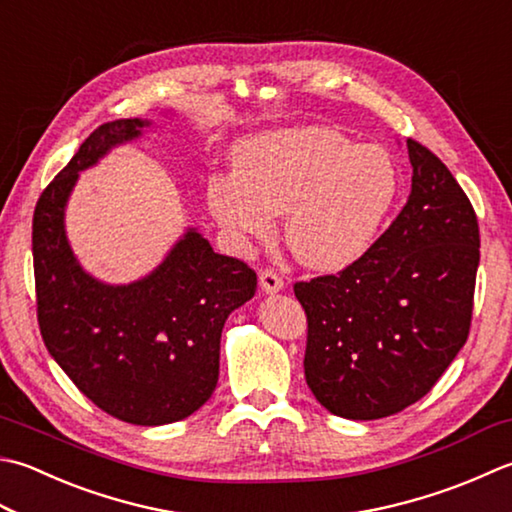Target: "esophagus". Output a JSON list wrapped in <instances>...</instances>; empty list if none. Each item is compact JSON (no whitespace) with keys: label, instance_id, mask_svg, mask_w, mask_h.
Segmentation results:
<instances>
[{"label":"esophagus","instance_id":"esophagus-1","mask_svg":"<svg viewBox=\"0 0 512 512\" xmlns=\"http://www.w3.org/2000/svg\"><path fill=\"white\" fill-rule=\"evenodd\" d=\"M259 286H262L266 295H273L284 288V282H282V277L273 273V270H262V273H259Z\"/></svg>","mask_w":512,"mask_h":512}]
</instances>
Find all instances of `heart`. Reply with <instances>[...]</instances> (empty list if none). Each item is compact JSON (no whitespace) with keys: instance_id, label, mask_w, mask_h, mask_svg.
<instances>
[{"instance_id":"heart-1","label":"heart","mask_w":512,"mask_h":512,"mask_svg":"<svg viewBox=\"0 0 512 512\" xmlns=\"http://www.w3.org/2000/svg\"><path fill=\"white\" fill-rule=\"evenodd\" d=\"M233 175L210 177L206 202L235 239H266L284 215V239L299 264L339 273L373 250L402 195V168L384 146L342 130L295 126L237 142Z\"/></svg>"}]
</instances>
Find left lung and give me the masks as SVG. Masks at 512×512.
<instances>
[{"label":"left lung","instance_id":"1","mask_svg":"<svg viewBox=\"0 0 512 512\" xmlns=\"http://www.w3.org/2000/svg\"><path fill=\"white\" fill-rule=\"evenodd\" d=\"M408 202L373 250L339 275L295 284L308 317L306 384L355 422L422 399L466 344L479 226L442 159L408 139Z\"/></svg>","mask_w":512,"mask_h":512}]
</instances>
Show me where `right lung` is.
<instances>
[{"label":"right lung","mask_w":512,"mask_h":512,"mask_svg":"<svg viewBox=\"0 0 512 512\" xmlns=\"http://www.w3.org/2000/svg\"><path fill=\"white\" fill-rule=\"evenodd\" d=\"M148 119L99 126L39 197L33 215L37 319L44 344L104 413L135 426L193 415L217 386L228 315L255 295L257 275L188 228L155 270L130 284L86 273L66 237V204L82 170L142 137Z\"/></svg>","instance_id":"right-lung-1"}]
</instances>
